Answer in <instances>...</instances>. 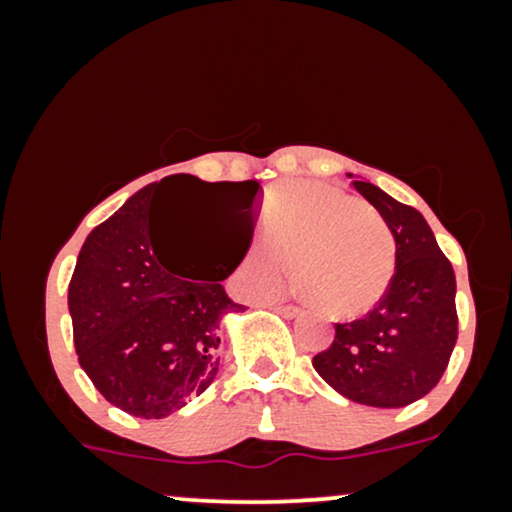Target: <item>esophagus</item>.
<instances>
[{
    "label": "esophagus",
    "mask_w": 512,
    "mask_h": 512,
    "mask_svg": "<svg viewBox=\"0 0 512 512\" xmlns=\"http://www.w3.org/2000/svg\"><path fill=\"white\" fill-rule=\"evenodd\" d=\"M267 305H272L276 313L284 315V317H289V320H293V317L301 315V310H298L296 305H281V303H267Z\"/></svg>",
    "instance_id": "esophagus-1"
}]
</instances>
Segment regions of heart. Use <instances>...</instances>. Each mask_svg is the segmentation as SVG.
I'll list each match as a JSON object with an SVG mask.
<instances>
[{
  "label": "heart",
  "instance_id": "b5f03b06",
  "mask_svg": "<svg viewBox=\"0 0 512 512\" xmlns=\"http://www.w3.org/2000/svg\"><path fill=\"white\" fill-rule=\"evenodd\" d=\"M397 245L383 216L361 199L320 182H291L269 197L262 240L240 262L245 296L284 286L293 267L296 291L320 313L366 315L383 301Z\"/></svg>",
  "mask_w": 512,
  "mask_h": 512
}]
</instances>
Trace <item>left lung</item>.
I'll return each instance as SVG.
<instances>
[{
    "label": "left lung",
    "mask_w": 512,
    "mask_h": 512,
    "mask_svg": "<svg viewBox=\"0 0 512 512\" xmlns=\"http://www.w3.org/2000/svg\"><path fill=\"white\" fill-rule=\"evenodd\" d=\"M354 187L395 236V276L366 317L334 325V342L313 358V368L351 402L407 407L438 385L455 349V272L421 211L366 178Z\"/></svg>",
    "instance_id": "8db88e82"
}]
</instances>
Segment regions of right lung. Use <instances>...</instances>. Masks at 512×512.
Listing matches in <instances>:
<instances>
[{
  "instance_id": "add662e5",
  "label": "right lung",
  "mask_w": 512,
  "mask_h": 512,
  "mask_svg": "<svg viewBox=\"0 0 512 512\" xmlns=\"http://www.w3.org/2000/svg\"><path fill=\"white\" fill-rule=\"evenodd\" d=\"M182 190L221 199L226 216L245 223L255 216L262 187L257 180L204 182L195 175L151 182L88 233L69 281L81 368L110 404L139 419H163L207 390L219 373L221 320L243 310L219 281L233 274L250 243L216 281L175 264L156 211Z\"/></svg>"
}]
</instances>
